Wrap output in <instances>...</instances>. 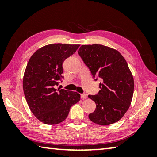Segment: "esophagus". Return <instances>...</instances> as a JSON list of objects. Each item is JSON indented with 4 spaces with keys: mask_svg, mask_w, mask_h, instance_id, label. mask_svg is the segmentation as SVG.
I'll return each instance as SVG.
<instances>
[{
    "mask_svg": "<svg viewBox=\"0 0 157 157\" xmlns=\"http://www.w3.org/2000/svg\"><path fill=\"white\" fill-rule=\"evenodd\" d=\"M81 98L82 99H86L87 98V95L83 94H81Z\"/></svg>",
    "mask_w": 157,
    "mask_h": 157,
    "instance_id": "esophagus-1",
    "label": "esophagus"
}]
</instances>
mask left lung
I'll use <instances>...</instances> for the list:
<instances>
[{
  "label": "left lung",
  "mask_w": 157,
  "mask_h": 157,
  "mask_svg": "<svg viewBox=\"0 0 157 157\" xmlns=\"http://www.w3.org/2000/svg\"><path fill=\"white\" fill-rule=\"evenodd\" d=\"M78 53L93 77L102 80L98 94L88 96L96 104L89 119L100 125L116 123L128 110L134 94V78L126 60L118 50L101 44L82 45Z\"/></svg>",
  "instance_id": "8db88e82"
}]
</instances>
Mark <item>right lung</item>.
<instances>
[{"label":"right lung","instance_id":"obj_1","mask_svg":"<svg viewBox=\"0 0 157 157\" xmlns=\"http://www.w3.org/2000/svg\"><path fill=\"white\" fill-rule=\"evenodd\" d=\"M79 47V44L46 45L37 50L28 61L23 75V91L32 113L44 124L62 123L71 107L80 100L78 93L56 89L63 78V61Z\"/></svg>","mask_w":157,"mask_h":157}]
</instances>
